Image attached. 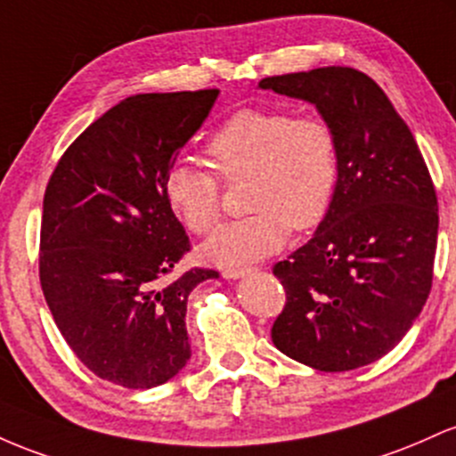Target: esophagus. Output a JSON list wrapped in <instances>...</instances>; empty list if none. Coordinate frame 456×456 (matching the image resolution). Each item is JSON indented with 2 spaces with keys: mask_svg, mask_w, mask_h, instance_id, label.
<instances>
[{
  "mask_svg": "<svg viewBox=\"0 0 456 456\" xmlns=\"http://www.w3.org/2000/svg\"><path fill=\"white\" fill-rule=\"evenodd\" d=\"M252 269L254 267H230V269H224L222 275L228 280H237V278H243V275L249 273Z\"/></svg>",
  "mask_w": 456,
  "mask_h": 456,
  "instance_id": "esophagus-1",
  "label": "esophagus"
}]
</instances>
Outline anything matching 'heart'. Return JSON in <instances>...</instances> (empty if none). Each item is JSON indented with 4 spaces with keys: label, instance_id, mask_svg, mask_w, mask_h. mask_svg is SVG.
Segmentation results:
<instances>
[{
    "label": "heart",
    "instance_id": "1",
    "mask_svg": "<svg viewBox=\"0 0 456 456\" xmlns=\"http://www.w3.org/2000/svg\"><path fill=\"white\" fill-rule=\"evenodd\" d=\"M224 183L249 178L248 217L204 243L217 265H248L280 252L290 228L305 232L330 213L338 187V140L321 116L282 110H243L230 116L207 144ZM167 207L189 232L208 234L222 219V185L213 172L176 161L163 176Z\"/></svg>",
    "mask_w": 456,
    "mask_h": 456
}]
</instances>
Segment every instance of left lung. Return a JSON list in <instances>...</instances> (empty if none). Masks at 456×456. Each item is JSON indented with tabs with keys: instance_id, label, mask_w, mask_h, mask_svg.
I'll return each instance as SVG.
<instances>
[{
	"instance_id": "left-lung-1",
	"label": "left lung",
	"mask_w": 456,
	"mask_h": 456,
	"mask_svg": "<svg viewBox=\"0 0 456 456\" xmlns=\"http://www.w3.org/2000/svg\"><path fill=\"white\" fill-rule=\"evenodd\" d=\"M260 88L316 105L338 140V187L304 248L273 267L286 304L271 327L284 355L325 372L392 351L427 304L437 193L390 99L349 66L265 77Z\"/></svg>"
}]
</instances>
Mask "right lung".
<instances>
[{
  "label": "right lung",
  "mask_w": 456,
  "mask_h": 456,
  "mask_svg": "<svg viewBox=\"0 0 456 456\" xmlns=\"http://www.w3.org/2000/svg\"><path fill=\"white\" fill-rule=\"evenodd\" d=\"M219 90L135 94L66 148L43 200L38 275L60 334L96 377L148 390L187 364V297L217 271L170 273L191 243L163 176Z\"/></svg>",
  "instance_id": "1"
}]
</instances>
